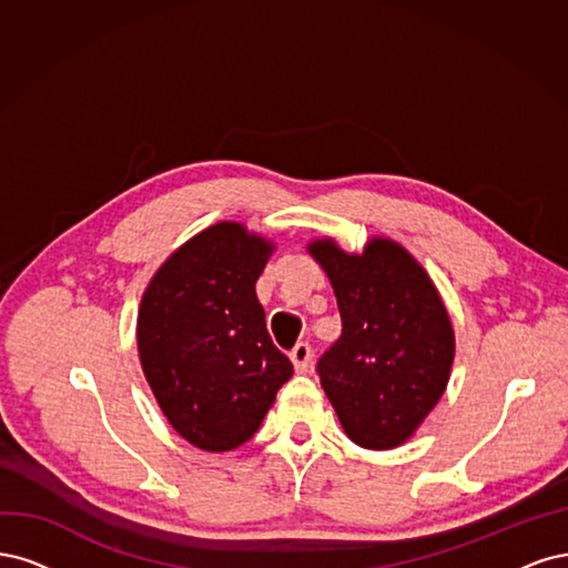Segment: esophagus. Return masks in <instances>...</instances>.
Listing matches in <instances>:
<instances>
[{"mask_svg":"<svg viewBox=\"0 0 568 568\" xmlns=\"http://www.w3.org/2000/svg\"><path fill=\"white\" fill-rule=\"evenodd\" d=\"M290 358H292V363H295L297 373H306L311 365V358H314V349H311L308 342H300L295 349L290 352Z\"/></svg>","mask_w":568,"mask_h":568,"instance_id":"esophagus-1","label":"esophagus"}]
</instances>
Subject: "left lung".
<instances>
[{"label": "left lung", "instance_id": "left-lung-1", "mask_svg": "<svg viewBox=\"0 0 568 568\" xmlns=\"http://www.w3.org/2000/svg\"><path fill=\"white\" fill-rule=\"evenodd\" d=\"M308 252L335 287L339 339L318 358V377L354 444L396 448L442 398L455 354L448 311L425 268L384 237L363 254L333 241Z\"/></svg>", "mask_w": 568, "mask_h": 568}]
</instances>
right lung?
Listing matches in <instances>:
<instances>
[{
	"mask_svg": "<svg viewBox=\"0 0 568 568\" xmlns=\"http://www.w3.org/2000/svg\"><path fill=\"white\" fill-rule=\"evenodd\" d=\"M271 252L241 224H214L160 266L141 300L143 375L164 417L195 448L243 446L292 377L254 290Z\"/></svg>",
	"mask_w": 568,
	"mask_h": 568,
	"instance_id": "add662e5",
	"label": "right lung"
}]
</instances>
